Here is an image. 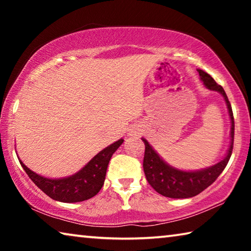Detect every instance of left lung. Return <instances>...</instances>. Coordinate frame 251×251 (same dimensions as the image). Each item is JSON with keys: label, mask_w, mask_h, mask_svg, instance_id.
Masks as SVG:
<instances>
[{"label": "left lung", "mask_w": 251, "mask_h": 251, "mask_svg": "<svg viewBox=\"0 0 251 251\" xmlns=\"http://www.w3.org/2000/svg\"><path fill=\"white\" fill-rule=\"evenodd\" d=\"M198 73L203 84L206 85V87L211 91L219 92L226 100L229 116H230L231 120V144L227 156L222 161H219L218 164L198 172H182L173 168L165 163L158 154L152 150L146 139L142 138L144 144H145V155H144L143 167L146 179L157 193L163 195L165 197L189 198L201 194L202 190H205L207 187H209L212 182L217 179L218 176L226 168L232 152L235 121H233L230 101L228 100L224 88L216 83L215 79L209 74H207L206 72L201 70H198Z\"/></svg>", "instance_id": "1"}]
</instances>
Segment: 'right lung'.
Returning a JSON list of instances; mask_svg holds the SVG:
<instances>
[{
	"label": "right lung",
	"instance_id": "1",
	"mask_svg": "<svg viewBox=\"0 0 251 251\" xmlns=\"http://www.w3.org/2000/svg\"><path fill=\"white\" fill-rule=\"evenodd\" d=\"M124 139L115 142L100 151L82 171L75 175L62 179H49L37 175L20 160L21 166L31 180L49 197L62 202H77L87 201L100 192L104 185L106 171L110 158Z\"/></svg>",
	"mask_w": 251,
	"mask_h": 251
}]
</instances>
